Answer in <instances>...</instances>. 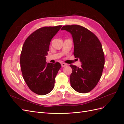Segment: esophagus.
Listing matches in <instances>:
<instances>
[{"instance_id": "34e87169", "label": "esophagus", "mask_w": 124, "mask_h": 124, "mask_svg": "<svg viewBox=\"0 0 124 124\" xmlns=\"http://www.w3.org/2000/svg\"><path fill=\"white\" fill-rule=\"evenodd\" d=\"M61 65H62V67H66V66H67V63H61Z\"/></svg>"}]
</instances>
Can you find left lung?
<instances>
[{
	"label": "left lung",
	"instance_id": "obj_1",
	"mask_svg": "<svg viewBox=\"0 0 124 124\" xmlns=\"http://www.w3.org/2000/svg\"><path fill=\"white\" fill-rule=\"evenodd\" d=\"M61 30L72 35L74 55L82 64L80 68L70 65L72 69L70 76L71 87L80 93H88L95 88L102 74L104 55L102 45L94 33L83 26L66 25Z\"/></svg>",
	"mask_w": 124,
	"mask_h": 124
}]
</instances>
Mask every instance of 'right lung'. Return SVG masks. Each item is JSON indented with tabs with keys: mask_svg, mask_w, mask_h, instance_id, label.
Masks as SVG:
<instances>
[{
	"mask_svg": "<svg viewBox=\"0 0 124 124\" xmlns=\"http://www.w3.org/2000/svg\"><path fill=\"white\" fill-rule=\"evenodd\" d=\"M62 26L43 27L26 39L21 54L20 65L24 81L32 92L39 95L50 93L61 65L47 63L46 56L52 39Z\"/></svg>",
	"mask_w": 124,
	"mask_h": 124,
	"instance_id": "obj_1",
	"label": "right lung"
}]
</instances>
